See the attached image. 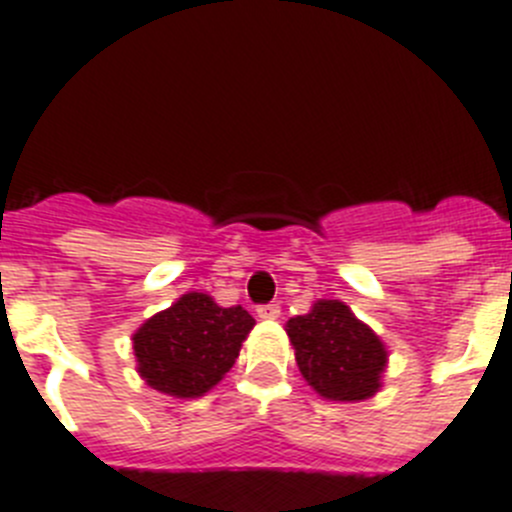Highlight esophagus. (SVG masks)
<instances>
[{"instance_id":"obj_1","label":"esophagus","mask_w":512,"mask_h":512,"mask_svg":"<svg viewBox=\"0 0 512 512\" xmlns=\"http://www.w3.org/2000/svg\"><path fill=\"white\" fill-rule=\"evenodd\" d=\"M279 305H259L256 307V315H259L261 320H277L279 318Z\"/></svg>"}]
</instances>
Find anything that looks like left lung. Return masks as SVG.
I'll return each instance as SVG.
<instances>
[{
	"mask_svg": "<svg viewBox=\"0 0 512 512\" xmlns=\"http://www.w3.org/2000/svg\"><path fill=\"white\" fill-rule=\"evenodd\" d=\"M287 336L302 377L325 400L359 402L382 387L387 348L343 302L318 300L307 315L289 318Z\"/></svg>",
	"mask_w": 512,
	"mask_h": 512,
	"instance_id": "left-lung-1",
	"label": "left lung"
}]
</instances>
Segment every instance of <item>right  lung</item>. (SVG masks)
Listing matches in <instances>:
<instances>
[{
  "instance_id": "1",
  "label": "right lung",
  "mask_w": 512,
  "mask_h": 512,
  "mask_svg": "<svg viewBox=\"0 0 512 512\" xmlns=\"http://www.w3.org/2000/svg\"><path fill=\"white\" fill-rule=\"evenodd\" d=\"M256 320L241 305L220 307L205 292H187L135 330L138 374L171 397H202L238 359Z\"/></svg>"
}]
</instances>
